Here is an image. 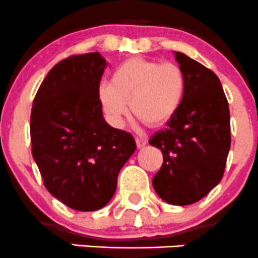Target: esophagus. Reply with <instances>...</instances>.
<instances>
[{
  "mask_svg": "<svg viewBox=\"0 0 258 258\" xmlns=\"http://www.w3.org/2000/svg\"><path fill=\"white\" fill-rule=\"evenodd\" d=\"M136 145H137V147H139V148L145 147V146L147 145V140L139 139V137H137V139H136Z\"/></svg>",
  "mask_w": 258,
  "mask_h": 258,
  "instance_id": "esophagus-1",
  "label": "esophagus"
}]
</instances>
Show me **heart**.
I'll list each match as a JSON object with an SVG mask.
<instances>
[{
    "instance_id": "obj_1",
    "label": "heart",
    "mask_w": 258,
    "mask_h": 258,
    "mask_svg": "<svg viewBox=\"0 0 258 258\" xmlns=\"http://www.w3.org/2000/svg\"><path fill=\"white\" fill-rule=\"evenodd\" d=\"M186 91V77L175 63L132 57L113 71L111 82L98 86V101L108 121L123 124L131 110L150 126H161L179 110Z\"/></svg>"
}]
</instances>
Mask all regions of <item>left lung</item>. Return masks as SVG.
Masks as SVG:
<instances>
[{
	"label": "left lung",
	"instance_id": "obj_1",
	"mask_svg": "<svg viewBox=\"0 0 258 258\" xmlns=\"http://www.w3.org/2000/svg\"><path fill=\"white\" fill-rule=\"evenodd\" d=\"M186 77V91L167 127L151 137L163 163L152 179L165 202L186 206L204 199L220 183L231 146L230 110L215 72L175 52Z\"/></svg>",
	"mask_w": 258,
	"mask_h": 258
}]
</instances>
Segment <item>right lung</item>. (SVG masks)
<instances>
[{
	"label": "right lung",
	"instance_id": "right-lung-1",
	"mask_svg": "<svg viewBox=\"0 0 258 258\" xmlns=\"http://www.w3.org/2000/svg\"><path fill=\"white\" fill-rule=\"evenodd\" d=\"M107 63L100 52L52 67L31 112L32 156L52 196L76 211L105 207L136 142L105 121L98 86Z\"/></svg>",
	"mask_w": 258,
	"mask_h": 258
}]
</instances>
